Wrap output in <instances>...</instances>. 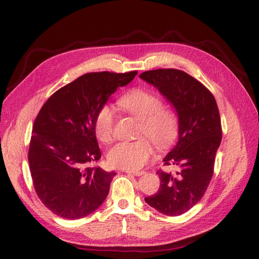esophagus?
Segmentation results:
<instances>
[{
    "mask_svg": "<svg viewBox=\"0 0 259 259\" xmlns=\"http://www.w3.org/2000/svg\"><path fill=\"white\" fill-rule=\"evenodd\" d=\"M124 172H126V174H131V175H134V176H141V175H144L145 174V171H138V170H137V171H133V170H124Z\"/></svg>",
    "mask_w": 259,
    "mask_h": 259,
    "instance_id": "1",
    "label": "esophagus"
}]
</instances>
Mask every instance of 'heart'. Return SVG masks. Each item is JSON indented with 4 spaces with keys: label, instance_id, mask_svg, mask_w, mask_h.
<instances>
[{
    "label": "heart",
    "instance_id": "1",
    "mask_svg": "<svg viewBox=\"0 0 259 259\" xmlns=\"http://www.w3.org/2000/svg\"><path fill=\"white\" fill-rule=\"evenodd\" d=\"M118 106L141 121L139 136L147 137L136 141H122L113 146L108 152V161L115 168L138 170L153 155V141L164 149L177 140L180 119L174 107L163 106L161 98L145 89L130 90L118 100ZM95 134L103 144L113 139L114 114L109 106L98 110L95 118ZM149 138L151 140L147 139Z\"/></svg>",
    "mask_w": 259,
    "mask_h": 259
}]
</instances>
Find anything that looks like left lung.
Returning <instances> with one entry per match:
<instances>
[{"label": "left lung", "instance_id": "1", "mask_svg": "<svg viewBox=\"0 0 259 259\" xmlns=\"http://www.w3.org/2000/svg\"><path fill=\"white\" fill-rule=\"evenodd\" d=\"M174 104L180 119L179 139L163 159L175 164L176 174H157L160 187L146 197L148 205L167 216L188 211L205 195L213 175L216 152L222 141V121L212 93L194 76L177 69H157L140 74Z\"/></svg>", "mask_w": 259, "mask_h": 259}]
</instances>
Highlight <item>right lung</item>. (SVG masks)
Masks as SVG:
<instances>
[{"mask_svg":"<svg viewBox=\"0 0 259 259\" xmlns=\"http://www.w3.org/2000/svg\"><path fill=\"white\" fill-rule=\"evenodd\" d=\"M137 73H85L54 92L38 111L27 159L37 197L57 216L85 217L107 198L117 174L89 167L101 158L93 123L109 97Z\"/></svg>","mask_w":259,"mask_h":259,"instance_id":"obj_1","label":"right lung"}]
</instances>
